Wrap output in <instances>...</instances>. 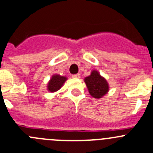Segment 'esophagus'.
I'll list each match as a JSON object with an SVG mask.
<instances>
[{
	"label": "esophagus",
	"mask_w": 153,
	"mask_h": 153,
	"mask_svg": "<svg viewBox=\"0 0 153 153\" xmlns=\"http://www.w3.org/2000/svg\"><path fill=\"white\" fill-rule=\"evenodd\" d=\"M72 77L73 78H79L81 77V75L80 74H75V75H72Z\"/></svg>",
	"instance_id": "1"
}]
</instances>
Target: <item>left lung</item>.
<instances>
[{"label":"left lung","mask_w":153,"mask_h":153,"mask_svg":"<svg viewBox=\"0 0 153 153\" xmlns=\"http://www.w3.org/2000/svg\"><path fill=\"white\" fill-rule=\"evenodd\" d=\"M84 82L90 96L96 99H101L109 91V84L107 80L96 69L84 78Z\"/></svg>","instance_id":"1"}]
</instances>
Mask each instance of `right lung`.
I'll return each instance as SVG.
<instances>
[{
    "mask_svg": "<svg viewBox=\"0 0 153 153\" xmlns=\"http://www.w3.org/2000/svg\"><path fill=\"white\" fill-rule=\"evenodd\" d=\"M68 78L60 75H53L47 84V90L48 92L54 93L60 90Z\"/></svg>",
    "mask_w": 153,
    "mask_h": 153,
    "instance_id": "add662e5",
    "label": "right lung"
}]
</instances>
